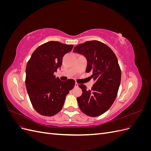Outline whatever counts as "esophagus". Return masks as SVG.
Returning a JSON list of instances; mask_svg holds the SVG:
<instances>
[{
    "label": "esophagus",
    "mask_w": 151,
    "mask_h": 151,
    "mask_svg": "<svg viewBox=\"0 0 151 151\" xmlns=\"http://www.w3.org/2000/svg\"><path fill=\"white\" fill-rule=\"evenodd\" d=\"M78 86H79V84L76 83V84H75V87H76V88H77V87H78Z\"/></svg>",
    "instance_id": "1"
}]
</instances>
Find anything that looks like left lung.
Wrapping results in <instances>:
<instances>
[{"mask_svg":"<svg viewBox=\"0 0 151 151\" xmlns=\"http://www.w3.org/2000/svg\"><path fill=\"white\" fill-rule=\"evenodd\" d=\"M74 52L83 54L88 60L86 72L94 84L87 90L79 84L83 94L77 98L82 112L89 116H98L108 110L116 98L121 81V69L113 50L97 40L88 41L74 48Z\"/></svg>","mask_w":151,"mask_h":151,"instance_id":"8db88e82","label":"left lung"}]
</instances>
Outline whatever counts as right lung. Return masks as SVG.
Here are the masks:
<instances>
[{
  "label": "right lung",
  "mask_w": 151,
  "mask_h": 151,
  "mask_svg": "<svg viewBox=\"0 0 151 151\" xmlns=\"http://www.w3.org/2000/svg\"><path fill=\"white\" fill-rule=\"evenodd\" d=\"M72 45L50 41L32 53L26 68V87L34 109L40 115L52 116L60 111L75 81H61L54 72L60 68L64 55Z\"/></svg>",
  "instance_id": "add662e5"
}]
</instances>
